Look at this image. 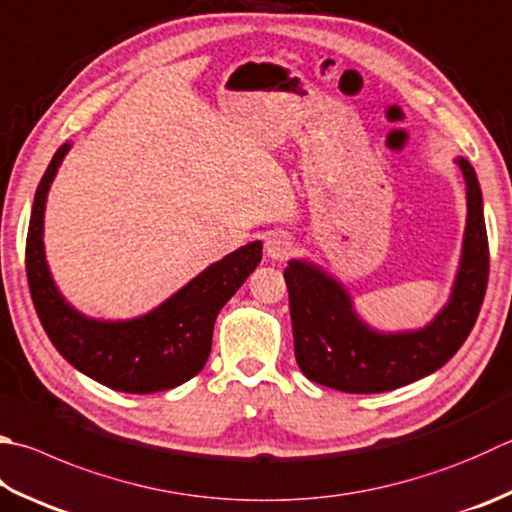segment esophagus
I'll return each instance as SVG.
<instances>
[{"instance_id":"esophagus-1","label":"esophagus","mask_w":512,"mask_h":512,"mask_svg":"<svg viewBox=\"0 0 512 512\" xmlns=\"http://www.w3.org/2000/svg\"><path fill=\"white\" fill-rule=\"evenodd\" d=\"M294 252V240L285 231H272L265 240V254L272 260H287Z\"/></svg>"}]
</instances>
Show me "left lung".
Returning <instances> with one entry per match:
<instances>
[{"instance_id": "8db88e82", "label": "left lung", "mask_w": 512, "mask_h": 512, "mask_svg": "<svg viewBox=\"0 0 512 512\" xmlns=\"http://www.w3.org/2000/svg\"><path fill=\"white\" fill-rule=\"evenodd\" d=\"M466 180V229L459 267L446 305L417 330L383 332L356 314L345 285L312 260L285 267L296 363L307 379L332 390L376 394L437 372L459 350L484 303L488 236L477 173L455 158Z\"/></svg>"}]
</instances>
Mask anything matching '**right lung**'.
I'll return each instance as SVG.
<instances>
[{
    "label": "right lung",
    "instance_id": "1",
    "mask_svg": "<svg viewBox=\"0 0 512 512\" xmlns=\"http://www.w3.org/2000/svg\"><path fill=\"white\" fill-rule=\"evenodd\" d=\"M69 151L71 142L55 151L35 191L28 225L26 276L37 316L57 352L106 388L129 394L176 388L205 368L216 316L258 267L263 243L254 240L211 263L147 314L127 321L86 316L62 296L44 252L48 189Z\"/></svg>",
    "mask_w": 512,
    "mask_h": 512
}]
</instances>
